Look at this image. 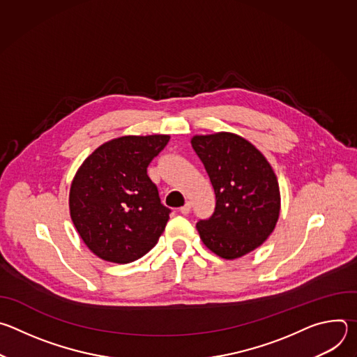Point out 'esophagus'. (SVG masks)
Here are the masks:
<instances>
[{
	"label": "esophagus",
	"mask_w": 357,
	"mask_h": 357,
	"mask_svg": "<svg viewBox=\"0 0 357 357\" xmlns=\"http://www.w3.org/2000/svg\"><path fill=\"white\" fill-rule=\"evenodd\" d=\"M190 208H192V205H190V202H186L185 205L179 209V212L182 213V215H188L189 212H190Z\"/></svg>",
	"instance_id": "1"
}]
</instances>
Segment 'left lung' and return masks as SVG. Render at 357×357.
Instances as JSON below:
<instances>
[{
  "label": "left lung",
  "instance_id": "left-lung-1",
  "mask_svg": "<svg viewBox=\"0 0 357 357\" xmlns=\"http://www.w3.org/2000/svg\"><path fill=\"white\" fill-rule=\"evenodd\" d=\"M190 144L216 195L213 215L196 223L199 236L219 257L238 259L260 247L277 225V176L261 152L237 134L195 135Z\"/></svg>",
  "mask_w": 357,
  "mask_h": 357
}]
</instances>
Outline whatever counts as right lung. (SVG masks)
Wrapping results in <instances>:
<instances>
[{
  "label": "right lung",
  "instance_id": "1",
  "mask_svg": "<svg viewBox=\"0 0 357 357\" xmlns=\"http://www.w3.org/2000/svg\"><path fill=\"white\" fill-rule=\"evenodd\" d=\"M169 135H126L100 145L77 169L69 193L84 244L110 263H132L158 243L171 211L146 174Z\"/></svg>",
  "mask_w": 357,
  "mask_h": 357
}]
</instances>
